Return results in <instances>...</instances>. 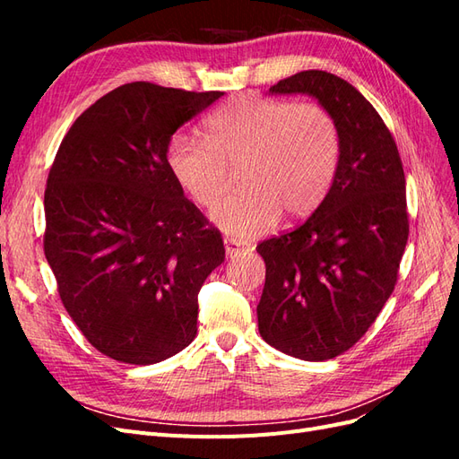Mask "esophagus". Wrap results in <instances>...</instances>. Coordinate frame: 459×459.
Instances as JSON below:
<instances>
[{
    "label": "esophagus",
    "mask_w": 459,
    "mask_h": 459,
    "mask_svg": "<svg viewBox=\"0 0 459 459\" xmlns=\"http://www.w3.org/2000/svg\"><path fill=\"white\" fill-rule=\"evenodd\" d=\"M224 245H226V256H228V258H235V256H238L239 253H243V251H245V247H241L238 241L226 239V241H224Z\"/></svg>",
    "instance_id": "esophagus-1"
}]
</instances>
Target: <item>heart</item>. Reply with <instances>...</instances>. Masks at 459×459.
Instances as JSON below:
<instances>
[{"label": "heart", "mask_w": 459, "mask_h": 459, "mask_svg": "<svg viewBox=\"0 0 459 459\" xmlns=\"http://www.w3.org/2000/svg\"><path fill=\"white\" fill-rule=\"evenodd\" d=\"M339 128L314 101L289 103L245 93L204 122V142L178 134L166 145V166L199 206L211 208L241 169V189L212 218L238 239L270 231L281 211L304 218L322 204L339 164Z\"/></svg>", "instance_id": "1"}]
</instances>
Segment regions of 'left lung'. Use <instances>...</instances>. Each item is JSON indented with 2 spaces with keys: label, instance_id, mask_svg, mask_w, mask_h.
Wrapping results in <instances>:
<instances>
[{
  "label": "left lung",
  "instance_id": "1",
  "mask_svg": "<svg viewBox=\"0 0 459 459\" xmlns=\"http://www.w3.org/2000/svg\"><path fill=\"white\" fill-rule=\"evenodd\" d=\"M270 91L316 97L339 128L337 172L322 204L256 247L266 262L256 307L262 339L324 362L352 349L393 295L410 233L406 178L386 124L346 80L302 71Z\"/></svg>",
  "mask_w": 459,
  "mask_h": 459
}]
</instances>
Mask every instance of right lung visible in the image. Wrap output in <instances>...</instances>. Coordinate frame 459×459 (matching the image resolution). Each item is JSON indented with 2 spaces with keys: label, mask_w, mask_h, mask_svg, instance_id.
I'll list each match as a JSON object with an SVG mask.
<instances>
[{
  "label": "right lung",
  "mask_w": 459,
  "mask_h": 459,
  "mask_svg": "<svg viewBox=\"0 0 459 459\" xmlns=\"http://www.w3.org/2000/svg\"><path fill=\"white\" fill-rule=\"evenodd\" d=\"M221 95L124 84L74 120L49 169L44 253L59 299L117 362L157 364L197 335V295L226 248L164 152Z\"/></svg>",
  "instance_id": "add662e5"
}]
</instances>
